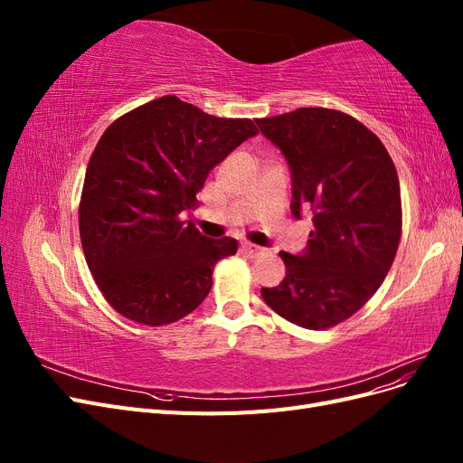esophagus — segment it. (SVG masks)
Here are the masks:
<instances>
[{
	"label": "esophagus",
	"instance_id": "obj_1",
	"mask_svg": "<svg viewBox=\"0 0 463 463\" xmlns=\"http://www.w3.org/2000/svg\"><path fill=\"white\" fill-rule=\"evenodd\" d=\"M241 249L245 250V253L249 255V257H259V255H264V247H259V245H255V243H243L241 245Z\"/></svg>",
	"mask_w": 463,
	"mask_h": 463
}]
</instances>
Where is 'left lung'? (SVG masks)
I'll return each mask as SVG.
<instances>
[{"instance_id":"left-lung-1","label":"left lung","mask_w":463,"mask_h":463,"mask_svg":"<svg viewBox=\"0 0 463 463\" xmlns=\"http://www.w3.org/2000/svg\"><path fill=\"white\" fill-rule=\"evenodd\" d=\"M291 172V214L313 210L301 255L279 253L286 278L260 296L301 328L325 330L357 313L381 288L402 235L396 165L373 131L328 108L255 119Z\"/></svg>"}]
</instances>
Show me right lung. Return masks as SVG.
Returning <instances> with one entry per match:
<instances>
[{"mask_svg":"<svg viewBox=\"0 0 463 463\" xmlns=\"http://www.w3.org/2000/svg\"><path fill=\"white\" fill-rule=\"evenodd\" d=\"M259 129L162 96L116 119L89 160L79 232L98 289L125 318L162 326L213 288L232 237L208 240L181 213L197 206L210 170Z\"/></svg>","mask_w":463,"mask_h":463,"instance_id":"1","label":"right lung"}]
</instances>
